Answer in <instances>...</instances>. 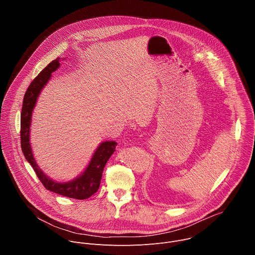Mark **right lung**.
Returning <instances> with one entry per match:
<instances>
[{"label":"right lung","instance_id":"obj_1","mask_svg":"<svg viewBox=\"0 0 255 255\" xmlns=\"http://www.w3.org/2000/svg\"><path fill=\"white\" fill-rule=\"evenodd\" d=\"M63 60H65V58ZM60 61L61 59L57 58L51 62L35 78L25 94L21 114V145L26 159L32 165L37 176L48 190L70 198L86 199L98 191L105 165L116 150L115 148L118 144L116 141L107 140L101 142L83 173L67 182L56 181L49 177L38 165L31 146L30 135L34 109L41 92L51 80L52 74L60 68Z\"/></svg>","mask_w":255,"mask_h":255}]
</instances>
